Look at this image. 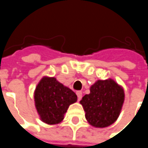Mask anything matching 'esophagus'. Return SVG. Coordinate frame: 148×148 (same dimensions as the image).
I'll use <instances>...</instances> for the list:
<instances>
[{
  "label": "esophagus",
  "mask_w": 148,
  "mask_h": 148,
  "mask_svg": "<svg viewBox=\"0 0 148 148\" xmlns=\"http://www.w3.org/2000/svg\"><path fill=\"white\" fill-rule=\"evenodd\" d=\"M76 94H77V97H78V100H80L81 98H82V92L81 91H78L76 92Z\"/></svg>",
  "instance_id": "1"
}]
</instances>
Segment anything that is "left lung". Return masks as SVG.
I'll return each mask as SVG.
<instances>
[{
	"label": "left lung",
	"mask_w": 148,
	"mask_h": 148,
	"mask_svg": "<svg viewBox=\"0 0 148 148\" xmlns=\"http://www.w3.org/2000/svg\"><path fill=\"white\" fill-rule=\"evenodd\" d=\"M124 102V91L111 79L97 80L79 103L87 122L95 128H105L118 118Z\"/></svg>",
	"instance_id": "obj_1"
}]
</instances>
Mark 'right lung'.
Listing matches in <instances>:
<instances>
[{"instance_id":"1","label":"right lung","mask_w":148,"mask_h":148,"mask_svg":"<svg viewBox=\"0 0 148 148\" xmlns=\"http://www.w3.org/2000/svg\"><path fill=\"white\" fill-rule=\"evenodd\" d=\"M34 101L40 119L53 125L63 120L69 105L77 101V96L55 77L45 76L35 89Z\"/></svg>"}]
</instances>
